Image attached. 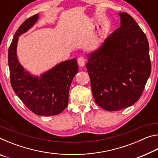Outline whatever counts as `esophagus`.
I'll return each instance as SVG.
<instances>
[{"label": "esophagus", "instance_id": "esophagus-1", "mask_svg": "<svg viewBox=\"0 0 158 158\" xmlns=\"http://www.w3.org/2000/svg\"><path fill=\"white\" fill-rule=\"evenodd\" d=\"M77 63L80 67H83L85 65V59L84 57H79L77 59Z\"/></svg>", "mask_w": 158, "mask_h": 158}]
</instances>
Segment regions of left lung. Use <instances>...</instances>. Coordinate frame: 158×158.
<instances>
[{
    "label": "left lung",
    "mask_w": 158,
    "mask_h": 158,
    "mask_svg": "<svg viewBox=\"0 0 158 158\" xmlns=\"http://www.w3.org/2000/svg\"><path fill=\"white\" fill-rule=\"evenodd\" d=\"M119 15L121 26L100 49L88 56L85 65L95 102L109 111L129 107L137 102L151 72L145 33L129 14Z\"/></svg>",
    "instance_id": "1"
}]
</instances>
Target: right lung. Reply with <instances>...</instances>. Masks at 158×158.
Returning a JSON list of instances; mask_svg holds the SVG:
<instances>
[{
    "label": "right lung",
    "instance_id": "add662e5",
    "mask_svg": "<svg viewBox=\"0 0 158 158\" xmlns=\"http://www.w3.org/2000/svg\"><path fill=\"white\" fill-rule=\"evenodd\" d=\"M38 19V14L27 19L16 31L8 49L10 83L26 107L39 116L60 114L68 105L69 89L78 72L76 58L64 61L40 77H33L19 63L17 44L19 36L31 28Z\"/></svg>",
    "mask_w": 158,
    "mask_h": 158
}]
</instances>
